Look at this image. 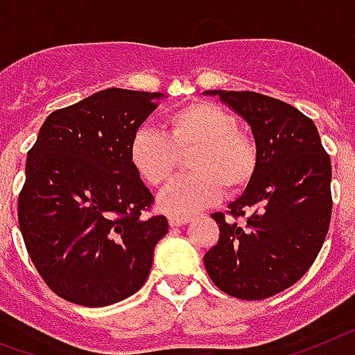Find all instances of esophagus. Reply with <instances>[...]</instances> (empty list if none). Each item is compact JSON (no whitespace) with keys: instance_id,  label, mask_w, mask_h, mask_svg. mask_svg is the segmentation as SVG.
<instances>
[{"instance_id":"34e87169","label":"esophagus","mask_w":355,"mask_h":355,"mask_svg":"<svg viewBox=\"0 0 355 355\" xmlns=\"http://www.w3.org/2000/svg\"><path fill=\"white\" fill-rule=\"evenodd\" d=\"M191 218H187V216H169V225L171 227H180V225H186L189 223Z\"/></svg>"}]
</instances>
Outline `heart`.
I'll use <instances>...</instances> for the list:
<instances>
[{
    "instance_id": "heart-1",
    "label": "heart",
    "mask_w": 355,
    "mask_h": 355,
    "mask_svg": "<svg viewBox=\"0 0 355 355\" xmlns=\"http://www.w3.org/2000/svg\"><path fill=\"white\" fill-rule=\"evenodd\" d=\"M187 159V177L173 182L159 196V209L171 216H189L225 195H237L257 173L259 152L239 121L209 101L180 107L166 118V134L141 128L128 148L135 173L152 187L166 186Z\"/></svg>"
}]
</instances>
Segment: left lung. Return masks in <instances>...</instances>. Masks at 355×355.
Segmentation results:
<instances>
[{"instance_id": "obj_1", "label": "left lung", "mask_w": 355, "mask_h": 355, "mask_svg": "<svg viewBox=\"0 0 355 355\" xmlns=\"http://www.w3.org/2000/svg\"><path fill=\"white\" fill-rule=\"evenodd\" d=\"M220 96L252 128L257 173L243 195L212 218L220 239L203 264L221 291L263 300L304 277L331 223V157L318 128L289 103L252 91H205ZM237 217H245L239 224Z\"/></svg>"}]
</instances>
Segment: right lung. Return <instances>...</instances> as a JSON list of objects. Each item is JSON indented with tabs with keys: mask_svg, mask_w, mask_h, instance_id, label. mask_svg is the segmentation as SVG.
<instances>
[{
	"mask_svg": "<svg viewBox=\"0 0 355 355\" xmlns=\"http://www.w3.org/2000/svg\"><path fill=\"white\" fill-rule=\"evenodd\" d=\"M160 92L105 89L55 110L26 159L17 202L24 245L58 297L105 307L139 291L166 216L143 218L153 195L128 148Z\"/></svg>",
	"mask_w": 355,
	"mask_h": 355,
	"instance_id": "1",
	"label": "right lung"
}]
</instances>
